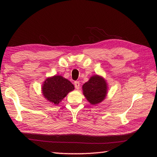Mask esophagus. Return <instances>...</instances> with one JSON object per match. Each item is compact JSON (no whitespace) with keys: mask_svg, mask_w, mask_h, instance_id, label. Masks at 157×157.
<instances>
[{"mask_svg":"<svg viewBox=\"0 0 157 157\" xmlns=\"http://www.w3.org/2000/svg\"><path fill=\"white\" fill-rule=\"evenodd\" d=\"M74 85H75V88L77 90H78L79 88V86H80V84H79V82L75 81V82H74Z\"/></svg>","mask_w":157,"mask_h":157,"instance_id":"34e87169","label":"esophagus"}]
</instances>
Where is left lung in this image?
I'll return each mask as SVG.
<instances>
[{"label":"left lung","mask_w":157,"mask_h":157,"mask_svg":"<svg viewBox=\"0 0 157 157\" xmlns=\"http://www.w3.org/2000/svg\"><path fill=\"white\" fill-rule=\"evenodd\" d=\"M106 83L102 77L94 75L83 85V93L92 105L102 102L106 95Z\"/></svg>","instance_id":"left-lung-1"}]
</instances>
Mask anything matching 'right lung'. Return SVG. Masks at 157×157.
<instances>
[{
    "instance_id": "1",
    "label": "right lung",
    "mask_w": 157,
    "mask_h": 157,
    "mask_svg": "<svg viewBox=\"0 0 157 157\" xmlns=\"http://www.w3.org/2000/svg\"><path fill=\"white\" fill-rule=\"evenodd\" d=\"M73 90L74 86L71 83L61 75H55L46 79L42 86L43 95L55 105H58Z\"/></svg>"
}]
</instances>
